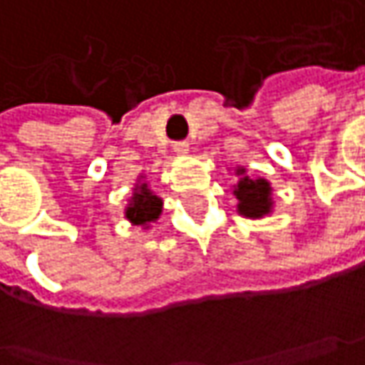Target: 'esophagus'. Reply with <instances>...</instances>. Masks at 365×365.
<instances>
[{
	"label": "esophagus",
	"instance_id": "obj_1",
	"mask_svg": "<svg viewBox=\"0 0 365 365\" xmlns=\"http://www.w3.org/2000/svg\"><path fill=\"white\" fill-rule=\"evenodd\" d=\"M173 150H175L178 155H187V153H190V144H187L185 140H182V142H175V144H173Z\"/></svg>",
	"mask_w": 365,
	"mask_h": 365
}]
</instances>
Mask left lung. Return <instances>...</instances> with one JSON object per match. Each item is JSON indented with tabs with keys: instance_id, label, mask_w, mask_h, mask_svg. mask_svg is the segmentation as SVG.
Wrapping results in <instances>:
<instances>
[{
	"instance_id": "left-lung-1",
	"label": "left lung",
	"mask_w": 365,
	"mask_h": 365,
	"mask_svg": "<svg viewBox=\"0 0 365 365\" xmlns=\"http://www.w3.org/2000/svg\"><path fill=\"white\" fill-rule=\"evenodd\" d=\"M235 175L240 182L233 185V196L237 198V212L246 219H262L272 212V187L264 178H247L246 169L237 167Z\"/></svg>"
}]
</instances>
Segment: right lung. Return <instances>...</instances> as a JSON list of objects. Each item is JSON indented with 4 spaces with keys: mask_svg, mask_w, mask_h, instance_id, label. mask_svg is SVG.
Masks as SVG:
<instances>
[{
    "mask_svg": "<svg viewBox=\"0 0 365 365\" xmlns=\"http://www.w3.org/2000/svg\"><path fill=\"white\" fill-rule=\"evenodd\" d=\"M142 178V175H140ZM163 200L148 187L146 182H140L134 185L132 198L125 206L123 215L132 225H138L142 229H148L150 223H155L161 217Z\"/></svg>",
    "mask_w": 365,
    "mask_h": 365,
    "instance_id": "1",
    "label": "right lung"
}]
</instances>
